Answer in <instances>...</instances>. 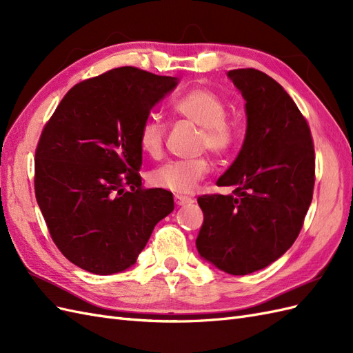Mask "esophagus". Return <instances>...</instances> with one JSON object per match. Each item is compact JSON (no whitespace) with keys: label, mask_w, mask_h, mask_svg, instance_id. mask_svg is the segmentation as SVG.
I'll list each match as a JSON object with an SVG mask.
<instances>
[{"label":"esophagus","mask_w":353,"mask_h":353,"mask_svg":"<svg viewBox=\"0 0 353 353\" xmlns=\"http://www.w3.org/2000/svg\"><path fill=\"white\" fill-rule=\"evenodd\" d=\"M194 200L191 199V197H185V196H175V205H178V206H188V205H191V203H193Z\"/></svg>","instance_id":"1"}]
</instances>
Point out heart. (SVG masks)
Wrapping results in <instances>:
<instances>
[{
  "label": "heart",
  "instance_id": "b5f03b06",
  "mask_svg": "<svg viewBox=\"0 0 353 353\" xmlns=\"http://www.w3.org/2000/svg\"><path fill=\"white\" fill-rule=\"evenodd\" d=\"M172 112L188 122L200 126L197 137L199 150H209L225 156L234 150L239 140V128L227 116V103L210 88L197 87L184 92L172 103ZM168 128L157 116H147L138 131L140 150L150 159H160L165 152ZM210 160L206 156L170 162L150 172V184L172 193L185 194L210 172Z\"/></svg>",
  "mask_w": 353,
  "mask_h": 353
}]
</instances>
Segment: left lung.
Returning a JSON list of instances; mask_svg holds the SVG:
<instances>
[{"label":"left lung","instance_id":"left-lung-1","mask_svg":"<svg viewBox=\"0 0 353 353\" xmlns=\"http://www.w3.org/2000/svg\"><path fill=\"white\" fill-rule=\"evenodd\" d=\"M228 77L245 100L248 131L216 183L232 194L197 199L205 221L196 245L221 271L245 275L279 259L297 239L312 201L315 150L307 121L279 82L252 68Z\"/></svg>","mask_w":353,"mask_h":353}]
</instances>
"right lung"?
<instances>
[{
    "instance_id": "add662e5",
    "label": "right lung",
    "mask_w": 353,
    "mask_h": 353,
    "mask_svg": "<svg viewBox=\"0 0 353 353\" xmlns=\"http://www.w3.org/2000/svg\"><path fill=\"white\" fill-rule=\"evenodd\" d=\"M176 78L116 68L72 87L41 132L35 196L57 249L79 268L110 275L135 263L172 193L144 188L138 131Z\"/></svg>"
}]
</instances>
